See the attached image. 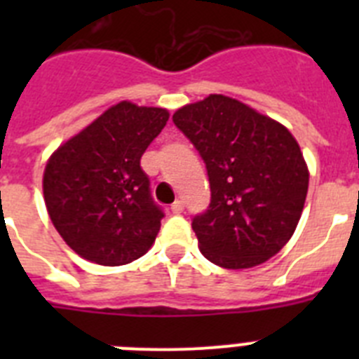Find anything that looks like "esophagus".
Segmentation results:
<instances>
[{
	"label": "esophagus",
	"instance_id": "34e87169",
	"mask_svg": "<svg viewBox=\"0 0 359 359\" xmlns=\"http://www.w3.org/2000/svg\"><path fill=\"white\" fill-rule=\"evenodd\" d=\"M183 210H185V205H183V201H180V199L170 205V212H172V214H182Z\"/></svg>",
	"mask_w": 359,
	"mask_h": 359
}]
</instances>
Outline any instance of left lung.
Listing matches in <instances>:
<instances>
[{"mask_svg": "<svg viewBox=\"0 0 359 359\" xmlns=\"http://www.w3.org/2000/svg\"><path fill=\"white\" fill-rule=\"evenodd\" d=\"M172 120L207 165L210 205L192 219L203 255L221 268L244 269L280 252L309 185L293 135L224 95L189 104Z\"/></svg>", "mask_w": 359, "mask_h": 359, "instance_id": "1", "label": "left lung"}]
</instances>
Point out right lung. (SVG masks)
Instances as JSON below:
<instances>
[{
	"label": "right lung",
	"instance_id": "obj_1",
	"mask_svg": "<svg viewBox=\"0 0 359 359\" xmlns=\"http://www.w3.org/2000/svg\"><path fill=\"white\" fill-rule=\"evenodd\" d=\"M167 120V109L123 100L50 156L43 177L46 210L86 261L128 264L156 239L165 214L140 160Z\"/></svg>",
	"mask_w": 359,
	"mask_h": 359
}]
</instances>
